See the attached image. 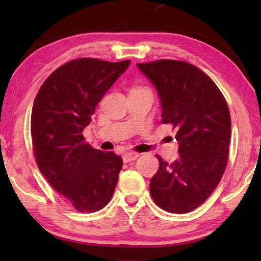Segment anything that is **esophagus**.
I'll list each match as a JSON object with an SVG mask.
<instances>
[{"label": "esophagus", "instance_id": "34e87169", "mask_svg": "<svg viewBox=\"0 0 261 261\" xmlns=\"http://www.w3.org/2000/svg\"><path fill=\"white\" fill-rule=\"evenodd\" d=\"M139 156L138 153H134V152H130V153H125L124 155H123V161L124 162H130V161H134L136 160L137 158Z\"/></svg>", "mask_w": 261, "mask_h": 261}]
</instances>
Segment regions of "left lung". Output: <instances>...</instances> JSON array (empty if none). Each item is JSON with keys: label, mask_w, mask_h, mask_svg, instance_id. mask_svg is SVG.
Returning <instances> with one entry per match:
<instances>
[{"label": "left lung", "mask_w": 261, "mask_h": 261, "mask_svg": "<svg viewBox=\"0 0 261 261\" xmlns=\"http://www.w3.org/2000/svg\"><path fill=\"white\" fill-rule=\"evenodd\" d=\"M155 87L162 123L178 141L173 163L156 156L159 169L149 183L155 204L169 213H188L218 187L228 162L231 120L227 101L199 68L176 60L138 63Z\"/></svg>", "instance_id": "1"}]
</instances>
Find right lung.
<instances>
[{
    "mask_svg": "<svg viewBox=\"0 0 261 261\" xmlns=\"http://www.w3.org/2000/svg\"><path fill=\"white\" fill-rule=\"evenodd\" d=\"M130 62L70 61L46 79L34 99L31 136L38 167L78 212L103 208L116 188L123 160L92 147L83 131Z\"/></svg>",
    "mask_w": 261,
    "mask_h": 261,
    "instance_id": "obj_1",
    "label": "right lung"
}]
</instances>
